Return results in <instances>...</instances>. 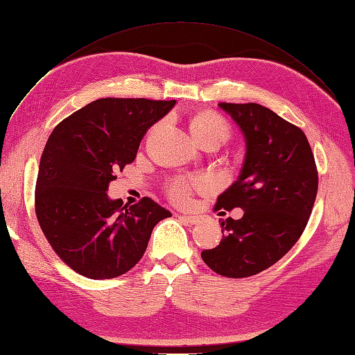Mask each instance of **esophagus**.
<instances>
[{"label": "esophagus", "mask_w": 355, "mask_h": 355, "mask_svg": "<svg viewBox=\"0 0 355 355\" xmlns=\"http://www.w3.org/2000/svg\"><path fill=\"white\" fill-rule=\"evenodd\" d=\"M181 220H184V222H187V223H190V225H195V223H198V220H199V217H196V216H184V214H180L178 216Z\"/></svg>", "instance_id": "34e87169"}]
</instances>
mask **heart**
Wrapping results in <instances>:
<instances>
[{
  "label": "heart",
  "instance_id": "b5f03b06",
  "mask_svg": "<svg viewBox=\"0 0 355 355\" xmlns=\"http://www.w3.org/2000/svg\"><path fill=\"white\" fill-rule=\"evenodd\" d=\"M192 132L196 136L198 141H201L207 138V136H211V135H220L226 139L230 129H228V124H226V121L220 115H217L214 112H202L193 118ZM208 186H210V180L207 178H196L192 181V183H189V181H184V180H178L175 183L171 184L169 193L174 201L184 204L189 201L190 192H192L193 187L205 189Z\"/></svg>",
  "mask_w": 355,
  "mask_h": 355
}]
</instances>
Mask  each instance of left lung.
Here are the masks:
<instances>
[{"mask_svg":"<svg viewBox=\"0 0 355 355\" xmlns=\"http://www.w3.org/2000/svg\"><path fill=\"white\" fill-rule=\"evenodd\" d=\"M246 142L239 178L216 210L239 207L243 217L220 220L223 239L201 257L214 272L249 277L285 257L303 234L318 192V171L306 135L258 103H219Z\"/></svg>","mask_w":355,"mask_h":355,"instance_id":"left-lung-1","label":"left lung"}]
</instances>
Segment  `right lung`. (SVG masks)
<instances>
[{
	"label": "right lung",
	"instance_id": "add662e5",
	"mask_svg": "<svg viewBox=\"0 0 355 355\" xmlns=\"http://www.w3.org/2000/svg\"><path fill=\"white\" fill-rule=\"evenodd\" d=\"M175 103L98 98L52 130L35 183V214L52 249L79 275H124L142 258L154 226L172 216L151 198L123 207L106 192L135 160L144 135Z\"/></svg>",
	"mask_w": 355,
	"mask_h": 355
}]
</instances>
